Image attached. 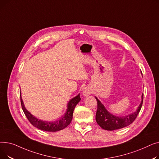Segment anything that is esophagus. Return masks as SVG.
Here are the masks:
<instances>
[{
  "label": "esophagus",
  "mask_w": 159,
  "mask_h": 159,
  "mask_svg": "<svg viewBox=\"0 0 159 159\" xmlns=\"http://www.w3.org/2000/svg\"><path fill=\"white\" fill-rule=\"evenodd\" d=\"M91 93H92V91H91V89L89 87H85L82 90V95L85 97L91 95Z\"/></svg>",
  "instance_id": "esophagus-1"
}]
</instances>
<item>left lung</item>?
<instances>
[{
  "instance_id": "1",
  "label": "left lung",
  "mask_w": 159,
  "mask_h": 159,
  "mask_svg": "<svg viewBox=\"0 0 159 159\" xmlns=\"http://www.w3.org/2000/svg\"><path fill=\"white\" fill-rule=\"evenodd\" d=\"M141 74L143 75L141 72ZM97 101V110L95 119L97 124L102 129L107 131H113L126 127L135 120L140 111L143 102V93L141 96L142 101L137 110L126 116L115 115L107 111L104 104L95 97Z\"/></svg>"
}]
</instances>
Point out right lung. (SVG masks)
Wrapping results in <instances>:
<instances>
[{"mask_svg":"<svg viewBox=\"0 0 159 159\" xmlns=\"http://www.w3.org/2000/svg\"><path fill=\"white\" fill-rule=\"evenodd\" d=\"M20 94L22 108L28 120L30 122V123L33 126L39 129L46 131L55 132L62 130L68 126L72 120L73 113L75 107L80 101V94L79 93L76 97L72 98L68 102V105H67L66 111L61 118L58 119V120H56L55 121H46L40 120L35 117V116H33L28 110H26V108L25 107L23 101L22 99L21 92H20Z\"/></svg>","mask_w":159,"mask_h":159,"instance_id":"obj_1","label":"right lung"}]
</instances>
